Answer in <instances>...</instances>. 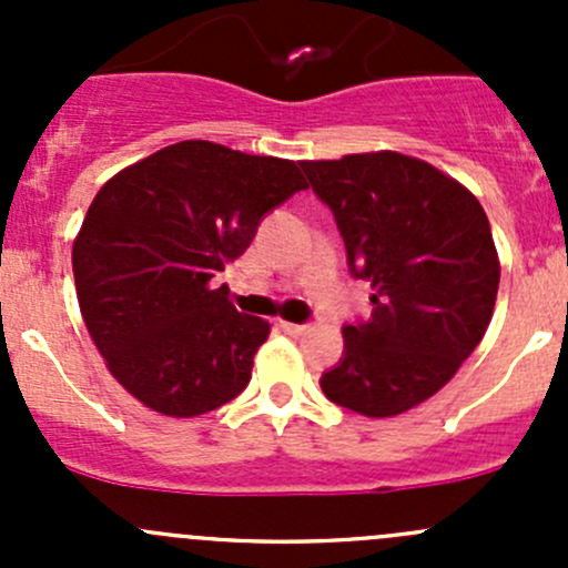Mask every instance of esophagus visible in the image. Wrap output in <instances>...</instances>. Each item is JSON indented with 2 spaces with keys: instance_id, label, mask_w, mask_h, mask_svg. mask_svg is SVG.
Segmentation results:
<instances>
[{
  "instance_id": "obj_1",
  "label": "esophagus",
  "mask_w": 568,
  "mask_h": 568,
  "mask_svg": "<svg viewBox=\"0 0 568 568\" xmlns=\"http://www.w3.org/2000/svg\"><path fill=\"white\" fill-rule=\"evenodd\" d=\"M277 326L285 335H305L307 332V324H294V321H277Z\"/></svg>"
}]
</instances>
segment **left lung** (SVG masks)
Listing matches in <instances>:
<instances>
[{
	"mask_svg": "<svg viewBox=\"0 0 568 568\" xmlns=\"http://www.w3.org/2000/svg\"><path fill=\"white\" fill-rule=\"evenodd\" d=\"M335 214L368 321L343 326V359L321 376L337 406L393 417L443 390L484 337L500 261L475 194L395 151L300 162Z\"/></svg>",
	"mask_w": 568,
	"mask_h": 568,
	"instance_id": "8db88e82",
	"label": "left lung"
}]
</instances>
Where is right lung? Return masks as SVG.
<instances>
[{
	"instance_id": "add662e5",
	"label": "right lung",
	"mask_w": 568,
	"mask_h": 568,
	"mask_svg": "<svg viewBox=\"0 0 568 568\" xmlns=\"http://www.w3.org/2000/svg\"><path fill=\"white\" fill-rule=\"evenodd\" d=\"M300 189L288 159L186 140L95 194L73 242L79 307L109 374L148 409L197 417L247 387L268 321L239 313L214 277Z\"/></svg>"
}]
</instances>
